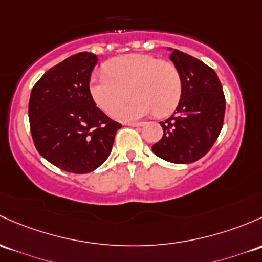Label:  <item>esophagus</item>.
<instances>
[{
	"label": "esophagus",
	"instance_id": "1",
	"mask_svg": "<svg viewBox=\"0 0 262 262\" xmlns=\"http://www.w3.org/2000/svg\"><path fill=\"white\" fill-rule=\"evenodd\" d=\"M126 125H129V126H143V125H144V123H143V122H129V123H126Z\"/></svg>",
	"mask_w": 262,
	"mask_h": 262
}]
</instances>
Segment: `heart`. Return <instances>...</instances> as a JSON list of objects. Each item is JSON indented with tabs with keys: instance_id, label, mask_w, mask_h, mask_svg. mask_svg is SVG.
I'll return each mask as SVG.
<instances>
[{
	"instance_id": "obj_1",
	"label": "heart",
	"mask_w": 262,
	"mask_h": 262,
	"mask_svg": "<svg viewBox=\"0 0 262 262\" xmlns=\"http://www.w3.org/2000/svg\"><path fill=\"white\" fill-rule=\"evenodd\" d=\"M105 74H96L89 80V94L106 114L123 102L127 90L134 98L118 108L114 117L133 120L154 113L168 117L174 112L183 94V80L178 68L168 60L149 54H129L114 57L104 64Z\"/></svg>"
}]
</instances>
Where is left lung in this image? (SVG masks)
I'll return each mask as SVG.
<instances>
[{
    "mask_svg": "<svg viewBox=\"0 0 262 262\" xmlns=\"http://www.w3.org/2000/svg\"><path fill=\"white\" fill-rule=\"evenodd\" d=\"M170 60L181 71L183 94L174 114L161 122L163 137L152 150L170 163L187 164L207 154L219 138L226 99L219 76L210 66L180 50H172Z\"/></svg>",
    "mask_w": 262,
    "mask_h": 262,
    "instance_id": "left-lung-1",
    "label": "left lung"
}]
</instances>
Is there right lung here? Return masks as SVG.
I'll list each match as a JSON object with an SVG mask.
<instances>
[{"mask_svg": "<svg viewBox=\"0 0 262 262\" xmlns=\"http://www.w3.org/2000/svg\"><path fill=\"white\" fill-rule=\"evenodd\" d=\"M98 57L79 52L52 66L34 85L29 101L37 152L60 169L84 174L106 161L122 124L104 114L89 94Z\"/></svg>", "mask_w": 262, "mask_h": 262, "instance_id": "obj_1", "label": "right lung"}]
</instances>
